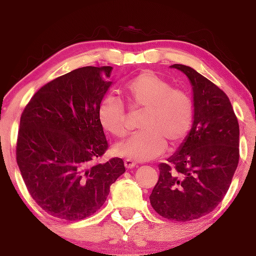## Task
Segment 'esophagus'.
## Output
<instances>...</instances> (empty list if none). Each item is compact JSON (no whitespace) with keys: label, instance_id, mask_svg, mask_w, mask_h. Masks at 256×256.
I'll return each instance as SVG.
<instances>
[{"label":"esophagus","instance_id":"34e87169","mask_svg":"<svg viewBox=\"0 0 256 256\" xmlns=\"http://www.w3.org/2000/svg\"><path fill=\"white\" fill-rule=\"evenodd\" d=\"M135 162L134 161H132V160H126L124 161V166H126V168H128V169H130V168H134L135 167Z\"/></svg>","mask_w":256,"mask_h":256}]
</instances>
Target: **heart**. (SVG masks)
<instances>
[{
    "mask_svg": "<svg viewBox=\"0 0 256 256\" xmlns=\"http://www.w3.org/2000/svg\"><path fill=\"white\" fill-rule=\"evenodd\" d=\"M127 98L132 108L144 112L138 124L142 130L116 146L114 152L118 156L136 162L152 160L166 150V142L178 146L193 127V98L150 72L138 75L128 84ZM98 118L101 127L114 138L127 136L126 109L121 100L114 96L102 100L98 107Z\"/></svg>",
    "mask_w": 256,
    "mask_h": 256,
    "instance_id": "heart-1",
    "label": "heart"
}]
</instances>
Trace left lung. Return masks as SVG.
Instances as JSON below:
<instances>
[{
    "instance_id": "1",
    "label": "left lung",
    "mask_w": 256,
    "mask_h": 256,
    "mask_svg": "<svg viewBox=\"0 0 256 256\" xmlns=\"http://www.w3.org/2000/svg\"><path fill=\"white\" fill-rule=\"evenodd\" d=\"M172 67L193 86L194 122L178 150L158 164L149 200L162 218L186 222L209 214L224 200L240 158V128L222 89L188 66Z\"/></svg>"
}]
</instances>
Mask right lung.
I'll list each match as a JSON object with an SVG mask.
<instances>
[{
  "mask_svg": "<svg viewBox=\"0 0 256 256\" xmlns=\"http://www.w3.org/2000/svg\"><path fill=\"white\" fill-rule=\"evenodd\" d=\"M112 70L110 66L82 67L58 76L23 109L16 161L30 196L52 216H90L126 172L120 158L96 164L109 147L98 107L112 84Z\"/></svg>",
  "mask_w": 256,
  "mask_h": 256,
  "instance_id": "obj_1",
  "label": "right lung"
}]
</instances>
